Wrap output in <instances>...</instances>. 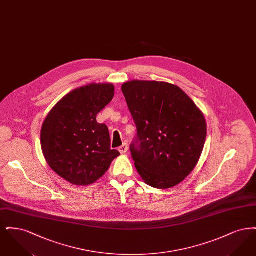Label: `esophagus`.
I'll list each match as a JSON object with an SVG mask.
<instances>
[{"mask_svg": "<svg viewBox=\"0 0 256 256\" xmlns=\"http://www.w3.org/2000/svg\"><path fill=\"white\" fill-rule=\"evenodd\" d=\"M128 146L126 144H122V146H119V148H118V150L121 152V154H126V152H128Z\"/></svg>", "mask_w": 256, "mask_h": 256, "instance_id": "obj_1", "label": "esophagus"}]
</instances>
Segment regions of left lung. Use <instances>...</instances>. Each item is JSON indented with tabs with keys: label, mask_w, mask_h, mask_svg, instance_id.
<instances>
[{
	"label": "left lung",
	"mask_w": 256,
	"mask_h": 256,
	"mask_svg": "<svg viewBox=\"0 0 256 256\" xmlns=\"http://www.w3.org/2000/svg\"><path fill=\"white\" fill-rule=\"evenodd\" d=\"M122 92L137 128L130 145L136 170L150 186L172 188L195 169L206 139L202 111L178 86L132 80Z\"/></svg>",
	"instance_id": "left-lung-1"
}]
</instances>
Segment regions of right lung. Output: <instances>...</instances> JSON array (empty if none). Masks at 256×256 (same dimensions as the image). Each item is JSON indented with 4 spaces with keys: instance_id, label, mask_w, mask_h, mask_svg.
<instances>
[{
    "instance_id": "right-lung-1",
    "label": "right lung",
    "mask_w": 256,
    "mask_h": 256,
    "mask_svg": "<svg viewBox=\"0 0 256 256\" xmlns=\"http://www.w3.org/2000/svg\"><path fill=\"white\" fill-rule=\"evenodd\" d=\"M111 84H90L62 98L41 128V148L52 170L68 182H97L120 156L110 148V132L96 120L114 97Z\"/></svg>"
}]
</instances>
